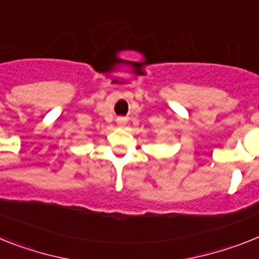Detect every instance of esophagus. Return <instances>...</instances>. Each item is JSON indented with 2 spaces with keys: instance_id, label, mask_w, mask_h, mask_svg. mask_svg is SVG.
Wrapping results in <instances>:
<instances>
[{
  "instance_id": "34e87169",
  "label": "esophagus",
  "mask_w": 259,
  "mask_h": 259,
  "mask_svg": "<svg viewBox=\"0 0 259 259\" xmlns=\"http://www.w3.org/2000/svg\"><path fill=\"white\" fill-rule=\"evenodd\" d=\"M116 123H117V125H119V127H124L127 121H125L124 117H117Z\"/></svg>"
}]
</instances>
